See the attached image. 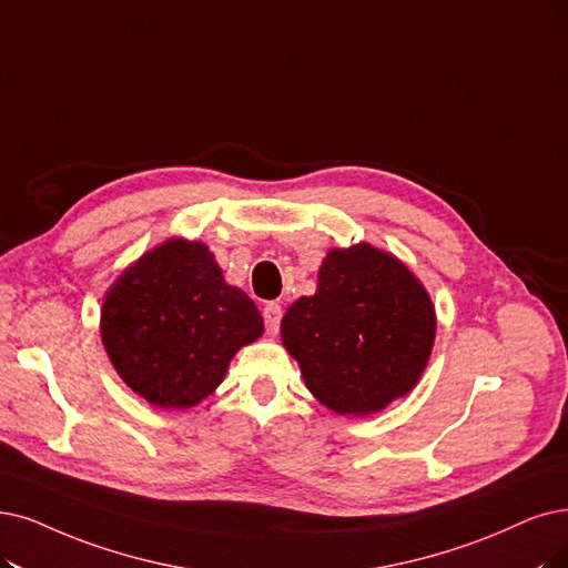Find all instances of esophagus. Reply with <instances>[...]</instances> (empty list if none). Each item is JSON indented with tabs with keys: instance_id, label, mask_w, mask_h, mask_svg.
Wrapping results in <instances>:
<instances>
[{
	"instance_id": "obj_1",
	"label": "esophagus",
	"mask_w": 568,
	"mask_h": 568,
	"mask_svg": "<svg viewBox=\"0 0 568 568\" xmlns=\"http://www.w3.org/2000/svg\"><path fill=\"white\" fill-rule=\"evenodd\" d=\"M263 322H265V331L270 335H275L280 331V322H282V307L277 303H270L263 307Z\"/></svg>"
}]
</instances>
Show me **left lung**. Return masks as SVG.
I'll list each match as a JSON object with an SVG mask.
<instances>
[{"instance_id":"obj_1","label":"left lung","mask_w":568,"mask_h":568,"mask_svg":"<svg viewBox=\"0 0 568 568\" xmlns=\"http://www.w3.org/2000/svg\"><path fill=\"white\" fill-rule=\"evenodd\" d=\"M436 339V310L396 256L366 242L331 248L314 296L293 303L282 343L305 387L337 415L366 417L410 394Z\"/></svg>"}]
</instances>
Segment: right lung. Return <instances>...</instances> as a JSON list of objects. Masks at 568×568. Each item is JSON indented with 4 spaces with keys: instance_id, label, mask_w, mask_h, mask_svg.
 <instances>
[{
    "instance_id": "right-lung-1",
    "label": "right lung",
    "mask_w": 568,
    "mask_h": 568,
    "mask_svg": "<svg viewBox=\"0 0 568 568\" xmlns=\"http://www.w3.org/2000/svg\"><path fill=\"white\" fill-rule=\"evenodd\" d=\"M100 333L134 394L184 410L205 400L237 349L263 335V316L242 288L225 284L205 244L172 237L111 284Z\"/></svg>"
}]
</instances>
